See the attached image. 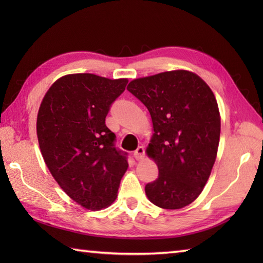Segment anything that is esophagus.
<instances>
[{
  "mask_svg": "<svg viewBox=\"0 0 263 263\" xmlns=\"http://www.w3.org/2000/svg\"><path fill=\"white\" fill-rule=\"evenodd\" d=\"M133 157L136 158V160H141L144 157V148L143 147H138V149L133 154Z\"/></svg>",
  "mask_w": 263,
  "mask_h": 263,
  "instance_id": "obj_1",
  "label": "esophagus"
}]
</instances>
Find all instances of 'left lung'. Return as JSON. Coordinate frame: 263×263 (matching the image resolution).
<instances>
[{
  "label": "left lung",
  "instance_id": "obj_1",
  "mask_svg": "<svg viewBox=\"0 0 263 263\" xmlns=\"http://www.w3.org/2000/svg\"><path fill=\"white\" fill-rule=\"evenodd\" d=\"M127 90L148 108L153 137L146 154L158 167L144 191L163 209L192 203L208 182L220 138V114L214 92L187 70L138 78Z\"/></svg>",
  "mask_w": 263,
  "mask_h": 263
}]
</instances>
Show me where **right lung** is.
<instances>
[{"mask_svg":"<svg viewBox=\"0 0 263 263\" xmlns=\"http://www.w3.org/2000/svg\"><path fill=\"white\" fill-rule=\"evenodd\" d=\"M126 78L92 73L61 77L49 87L37 114L41 153L54 180L87 210L114 202L127 170L105 124L111 103L125 90Z\"/></svg>","mask_w":263,"mask_h":263,"instance_id":"right-lung-1","label":"right lung"}]
</instances>
